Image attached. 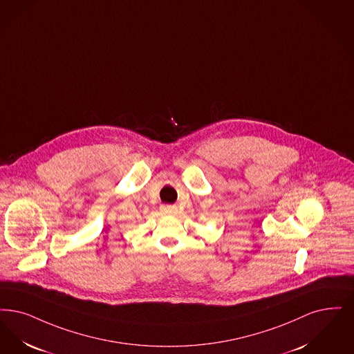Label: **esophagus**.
I'll use <instances>...</instances> for the list:
<instances>
[{
    "label": "esophagus",
    "mask_w": 354,
    "mask_h": 354,
    "mask_svg": "<svg viewBox=\"0 0 354 354\" xmlns=\"http://www.w3.org/2000/svg\"><path fill=\"white\" fill-rule=\"evenodd\" d=\"M160 212L163 214H174V213H176V207L163 205V207H160Z\"/></svg>",
    "instance_id": "esophagus-1"
}]
</instances>
